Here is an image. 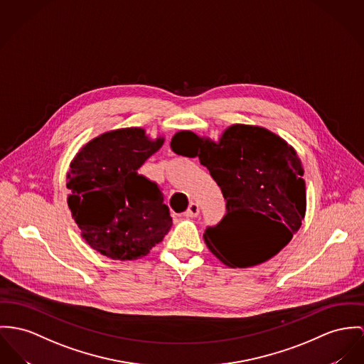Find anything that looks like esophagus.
I'll return each instance as SVG.
<instances>
[{"label":"esophagus","mask_w":364,"mask_h":364,"mask_svg":"<svg viewBox=\"0 0 364 364\" xmlns=\"http://www.w3.org/2000/svg\"><path fill=\"white\" fill-rule=\"evenodd\" d=\"M199 215V205L196 202H191L188 209L184 212V216L186 218H196Z\"/></svg>","instance_id":"obj_1"}]
</instances>
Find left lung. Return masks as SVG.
<instances>
[{
  "mask_svg": "<svg viewBox=\"0 0 364 364\" xmlns=\"http://www.w3.org/2000/svg\"><path fill=\"white\" fill-rule=\"evenodd\" d=\"M177 155L199 158L218 183L227 213L218 227H209L203 240L228 267L260 264L292 240L306 213L304 166L287 141L266 127L231 124L219 140L177 132L170 141ZM241 213L262 217L265 225L255 235L236 224Z\"/></svg>",
  "mask_w": 364,
  "mask_h": 364,
  "instance_id": "left-lung-1",
  "label": "left lung"
}]
</instances>
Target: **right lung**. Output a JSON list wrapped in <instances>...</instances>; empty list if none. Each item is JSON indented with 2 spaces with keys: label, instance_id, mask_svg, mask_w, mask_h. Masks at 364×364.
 <instances>
[{
  "label": "right lung",
  "instance_id": "obj_1",
  "mask_svg": "<svg viewBox=\"0 0 364 364\" xmlns=\"http://www.w3.org/2000/svg\"><path fill=\"white\" fill-rule=\"evenodd\" d=\"M165 142L142 127L105 132L85 142L66 174L68 206L84 241L113 260H137L171 227L164 193L139 173Z\"/></svg>",
  "mask_w": 364,
  "mask_h": 364
}]
</instances>
